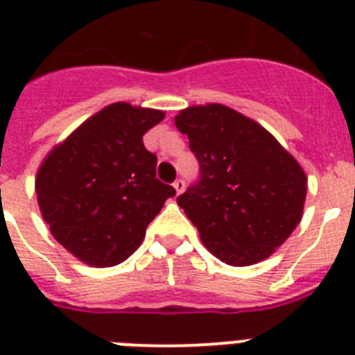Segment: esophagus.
<instances>
[{"label":"esophagus","mask_w":355,"mask_h":355,"mask_svg":"<svg viewBox=\"0 0 355 355\" xmlns=\"http://www.w3.org/2000/svg\"><path fill=\"white\" fill-rule=\"evenodd\" d=\"M174 189H175V192L178 193H181L184 190V181L183 180H175L174 181Z\"/></svg>","instance_id":"1"}]
</instances>
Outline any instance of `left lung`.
<instances>
[{"label": "left lung", "mask_w": 355, "mask_h": 355, "mask_svg": "<svg viewBox=\"0 0 355 355\" xmlns=\"http://www.w3.org/2000/svg\"><path fill=\"white\" fill-rule=\"evenodd\" d=\"M174 122L199 163V180L178 205L205 246L230 266L268 259L302 219V166L264 127L226 105L189 107Z\"/></svg>", "instance_id": "1"}]
</instances>
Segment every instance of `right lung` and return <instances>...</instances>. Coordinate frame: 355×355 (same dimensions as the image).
Here are the masks:
<instances>
[{
    "instance_id": "add662e5",
    "label": "right lung",
    "mask_w": 355,
    "mask_h": 355,
    "mask_svg": "<svg viewBox=\"0 0 355 355\" xmlns=\"http://www.w3.org/2000/svg\"><path fill=\"white\" fill-rule=\"evenodd\" d=\"M165 114L111 104L48 154L35 180L51 235L77 259L109 268L132 255L175 189L156 178L144 135Z\"/></svg>"
}]
</instances>
